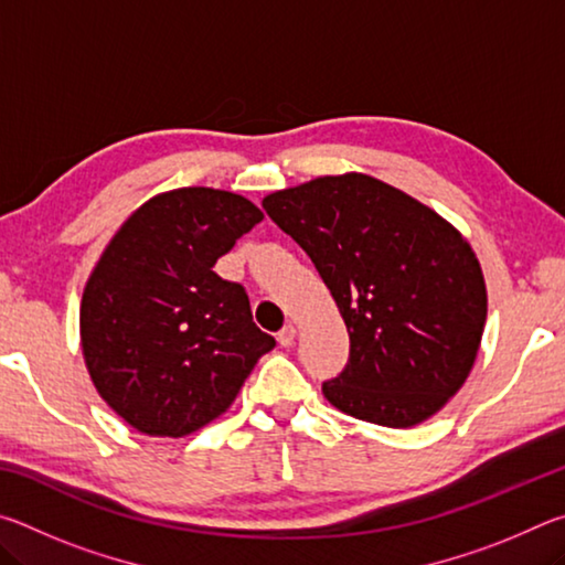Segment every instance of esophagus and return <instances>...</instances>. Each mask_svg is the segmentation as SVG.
Returning <instances> with one entry per match:
<instances>
[{"label": "esophagus", "instance_id": "34e87169", "mask_svg": "<svg viewBox=\"0 0 565 565\" xmlns=\"http://www.w3.org/2000/svg\"><path fill=\"white\" fill-rule=\"evenodd\" d=\"M294 339H296V327L294 323H286V327L279 331V343L289 349V347H294Z\"/></svg>", "mask_w": 565, "mask_h": 565}]
</instances>
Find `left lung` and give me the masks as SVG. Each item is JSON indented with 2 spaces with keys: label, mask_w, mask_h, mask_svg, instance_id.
Here are the masks:
<instances>
[{
  "label": "left lung",
  "mask_w": 565,
  "mask_h": 565,
  "mask_svg": "<svg viewBox=\"0 0 565 565\" xmlns=\"http://www.w3.org/2000/svg\"><path fill=\"white\" fill-rule=\"evenodd\" d=\"M311 256L349 329L351 353L323 396L388 428L424 424L471 374L489 311L471 244L431 206L359 171L264 196Z\"/></svg>",
  "instance_id": "obj_1"
}]
</instances>
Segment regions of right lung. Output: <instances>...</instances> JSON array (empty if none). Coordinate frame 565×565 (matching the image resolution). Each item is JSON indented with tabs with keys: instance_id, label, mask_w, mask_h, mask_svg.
<instances>
[{
	"instance_id": "obj_1",
	"label": "right lung",
	"mask_w": 565,
	"mask_h": 565,
	"mask_svg": "<svg viewBox=\"0 0 565 565\" xmlns=\"http://www.w3.org/2000/svg\"><path fill=\"white\" fill-rule=\"evenodd\" d=\"M262 218L234 191L171 189L102 252L82 294V353L97 394L134 431L181 438L212 424L276 347L244 286L214 271Z\"/></svg>"
}]
</instances>
